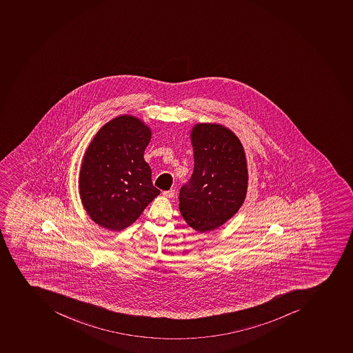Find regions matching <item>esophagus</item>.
Masks as SVG:
<instances>
[{
  "mask_svg": "<svg viewBox=\"0 0 353 353\" xmlns=\"http://www.w3.org/2000/svg\"><path fill=\"white\" fill-rule=\"evenodd\" d=\"M163 195L167 197V199H174V197H175V190H165V192H163Z\"/></svg>",
  "mask_w": 353,
  "mask_h": 353,
  "instance_id": "obj_1",
  "label": "esophagus"
}]
</instances>
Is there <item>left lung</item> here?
Here are the masks:
<instances>
[{
    "instance_id": "8db88e82",
    "label": "left lung",
    "mask_w": 353,
    "mask_h": 353,
    "mask_svg": "<svg viewBox=\"0 0 353 353\" xmlns=\"http://www.w3.org/2000/svg\"><path fill=\"white\" fill-rule=\"evenodd\" d=\"M190 140L195 163L179 192V210L190 228L205 233L239 212L248 192V165L242 143L224 125L197 123Z\"/></svg>"
}]
</instances>
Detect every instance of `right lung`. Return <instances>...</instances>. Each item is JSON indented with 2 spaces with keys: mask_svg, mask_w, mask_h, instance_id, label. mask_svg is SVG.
Segmentation results:
<instances>
[{
  "mask_svg": "<svg viewBox=\"0 0 353 353\" xmlns=\"http://www.w3.org/2000/svg\"><path fill=\"white\" fill-rule=\"evenodd\" d=\"M150 138L148 125L123 114L100 128L88 147L80 169V197L101 228L125 230L161 194L143 159Z\"/></svg>",
  "mask_w": 353,
  "mask_h": 353,
  "instance_id": "obj_1",
  "label": "right lung"
}]
</instances>
